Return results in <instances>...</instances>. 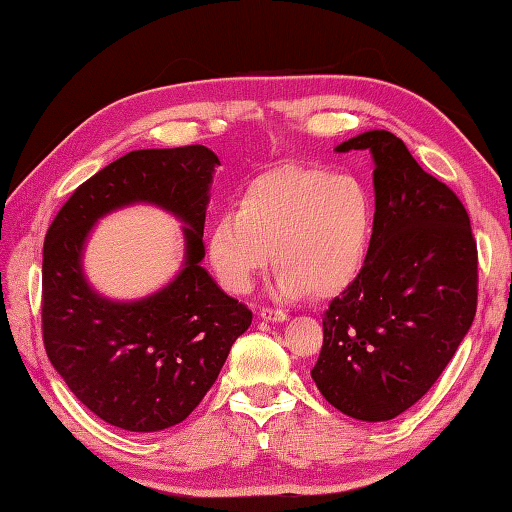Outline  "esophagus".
Segmentation results:
<instances>
[{"label":"esophagus","mask_w":512,"mask_h":512,"mask_svg":"<svg viewBox=\"0 0 512 512\" xmlns=\"http://www.w3.org/2000/svg\"><path fill=\"white\" fill-rule=\"evenodd\" d=\"M260 318L267 322H285L287 314L283 309H274V307H263L260 309Z\"/></svg>","instance_id":"obj_1"}]
</instances>
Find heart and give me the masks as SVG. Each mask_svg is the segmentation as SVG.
I'll use <instances>...</instances> for the list:
<instances>
[{
    "label": "heart",
    "instance_id": "obj_1",
    "mask_svg": "<svg viewBox=\"0 0 512 512\" xmlns=\"http://www.w3.org/2000/svg\"><path fill=\"white\" fill-rule=\"evenodd\" d=\"M373 229L375 198L362 176L283 163L249 181L234 212L216 216L207 258L221 287L241 296L271 249L280 294L329 298L360 276Z\"/></svg>",
    "mask_w": 512,
    "mask_h": 512
}]
</instances>
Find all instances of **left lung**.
<instances>
[{
  "label": "left lung",
  "mask_w": 512,
  "mask_h": 512,
  "mask_svg": "<svg viewBox=\"0 0 512 512\" xmlns=\"http://www.w3.org/2000/svg\"><path fill=\"white\" fill-rule=\"evenodd\" d=\"M336 150L373 154L375 229L360 276L322 316L311 378L344 415L384 422L433 387L471 329L477 243L457 194L395 134L371 130Z\"/></svg>",
  "instance_id": "8db88e82"
}]
</instances>
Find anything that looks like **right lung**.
Here are the masks:
<instances>
[{
	"label": "right lung",
	"instance_id": "obj_1",
	"mask_svg": "<svg viewBox=\"0 0 512 512\" xmlns=\"http://www.w3.org/2000/svg\"><path fill=\"white\" fill-rule=\"evenodd\" d=\"M218 156L205 145L134 150L81 183L48 227L41 265V333L70 391L112 426L150 433L183 422L252 325L201 267L210 181ZM154 202L188 225L186 267L159 295L137 303L97 297L80 274V249L96 218Z\"/></svg>",
	"mask_w": 512,
	"mask_h": 512
}]
</instances>
